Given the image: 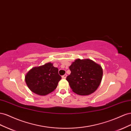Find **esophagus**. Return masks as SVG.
Here are the masks:
<instances>
[{
  "label": "esophagus",
  "instance_id": "1",
  "mask_svg": "<svg viewBox=\"0 0 131 131\" xmlns=\"http://www.w3.org/2000/svg\"><path fill=\"white\" fill-rule=\"evenodd\" d=\"M66 77H67V74H65L64 75L62 76V78H64V79H65V78H66Z\"/></svg>",
  "mask_w": 131,
  "mask_h": 131
}]
</instances>
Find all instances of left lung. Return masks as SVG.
<instances>
[{
    "label": "left lung",
    "mask_w": 131,
    "mask_h": 131,
    "mask_svg": "<svg viewBox=\"0 0 131 131\" xmlns=\"http://www.w3.org/2000/svg\"><path fill=\"white\" fill-rule=\"evenodd\" d=\"M69 69L70 75L67 76L72 91L81 95H87L94 92L98 88L103 77L101 66L90 59H77Z\"/></svg>",
    "instance_id": "obj_1"
}]
</instances>
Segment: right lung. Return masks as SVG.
Segmentation results:
<instances>
[{"label":"right lung","instance_id":"right-lung-1","mask_svg":"<svg viewBox=\"0 0 131 131\" xmlns=\"http://www.w3.org/2000/svg\"><path fill=\"white\" fill-rule=\"evenodd\" d=\"M61 79L58 69L50 62L32 68L25 76L26 83L29 89L40 95H46L54 91Z\"/></svg>","mask_w":131,"mask_h":131}]
</instances>
